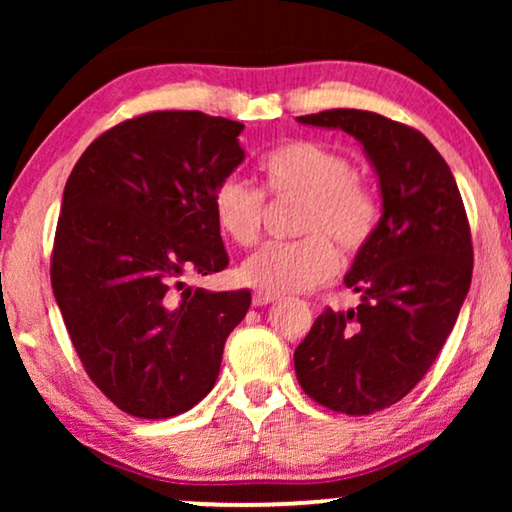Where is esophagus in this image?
Segmentation results:
<instances>
[{
    "mask_svg": "<svg viewBox=\"0 0 512 512\" xmlns=\"http://www.w3.org/2000/svg\"><path fill=\"white\" fill-rule=\"evenodd\" d=\"M251 300H254L256 307H263V305L275 303L277 296H275V293H268V291H254V296H251Z\"/></svg>",
    "mask_w": 512,
    "mask_h": 512,
    "instance_id": "1",
    "label": "esophagus"
}]
</instances>
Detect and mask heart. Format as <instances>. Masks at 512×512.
Here are the masks:
<instances>
[{
    "label": "heart",
    "mask_w": 512,
    "mask_h": 512,
    "mask_svg": "<svg viewBox=\"0 0 512 512\" xmlns=\"http://www.w3.org/2000/svg\"><path fill=\"white\" fill-rule=\"evenodd\" d=\"M265 186L277 200H300L293 242H270L244 261V284L268 293H296L317 286L338 270V249L356 256L380 226V200L356 174L345 153L331 146L296 139L279 146L261 163ZM214 219L240 247L258 242L265 216V195L242 177H223L212 193Z\"/></svg>",
    "instance_id": "obj_1"
}]
</instances>
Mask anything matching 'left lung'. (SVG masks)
Wrapping results in <instances>:
<instances>
[{
  "label": "left lung",
  "instance_id": "1",
  "mask_svg": "<svg viewBox=\"0 0 512 512\" xmlns=\"http://www.w3.org/2000/svg\"><path fill=\"white\" fill-rule=\"evenodd\" d=\"M298 123L359 139L380 179V226L345 277L361 305L321 312L293 354L312 401L373 415L415 389L452 333L473 275L471 226L450 167L419 130L361 109Z\"/></svg>",
  "mask_w": 512,
  "mask_h": 512
}]
</instances>
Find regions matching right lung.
Wrapping results in <instances>:
<instances>
[{
	"label": "right lung",
	"instance_id": "1",
	"mask_svg": "<svg viewBox=\"0 0 512 512\" xmlns=\"http://www.w3.org/2000/svg\"><path fill=\"white\" fill-rule=\"evenodd\" d=\"M242 130L202 111H151L102 132L67 179L53 293L88 377L132 417L198 405L251 305L249 289L184 279L228 265L212 193L244 160Z\"/></svg>",
	"mask_w": 512,
	"mask_h": 512
}]
</instances>
